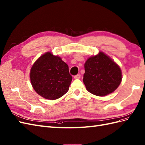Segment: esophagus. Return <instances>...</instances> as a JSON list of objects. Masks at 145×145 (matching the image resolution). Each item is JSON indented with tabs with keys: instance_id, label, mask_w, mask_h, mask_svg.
Listing matches in <instances>:
<instances>
[{
	"instance_id": "1",
	"label": "esophagus",
	"mask_w": 145,
	"mask_h": 145,
	"mask_svg": "<svg viewBox=\"0 0 145 145\" xmlns=\"http://www.w3.org/2000/svg\"><path fill=\"white\" fill-rule=\"evenodd\" d=\"M80 78H81V75H80V74H78V75L74 76V78H75V79H80Z\"/></svg>"
}]
</instances>
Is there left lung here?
<instances>
[{"label": "left lung", "mask_w": 145, "mask_h": 145, "mask_svg": "<svg viewBox=\"0 0 145 145\" xmlns=\"http://www.w3.org/2000/svg\"><path fill=\"white\" fill-rule=\"evenodd\" d=\"M83 82L87 90L98 97L113 93L122 80L120 66L103 52L90 56L84 64Z\"/></svg>", "instance_id": "left-lung-1"}]
</instances>
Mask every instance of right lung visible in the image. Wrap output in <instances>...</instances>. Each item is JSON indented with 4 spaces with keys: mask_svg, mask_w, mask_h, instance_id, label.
Wrapping results in <instances>:
<instances>
[{
    "mask_svg": "<svg viewBox=\"0 0 145 145\" xmlns=\"http://www.w3.org/2000/svg\"><path fill=\"white\" fill-rule=\"evenodd\" d=\"M30 79L37 93L47 100H55L68 92L72 77L68 65L61 57L48 52L33 64Z\"/></svg>",
    "mask_w": 145,
    "mask_h": 145,
    "instance_id": "right-lung-1",
    "label": "right lung"
}]
</instances>
